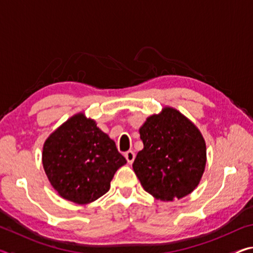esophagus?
<instances>
[{"label": "esophagus", "instance_id": "obj_1", "mask_svg": "<svg viewBox=\"0 0 253 253\" xmlns=\"http://www.w3.org/2000/svg\"><path fill=\"white\" fill-rule=\"evenodd\" d=\"M125 158L127 160V162L129 163V164H131L132 162H134L135 160V153L132 151H128L125 153Z\"/></svg>", "mask_w": 253, "mask_h": 253}]
</instances>
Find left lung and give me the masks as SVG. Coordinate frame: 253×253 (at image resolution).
Masks as SVG:
<instances>
[{"mask_svg":"<svg viewBox=\"0 0 253 253\" xmlns=\"http://www.w3.org/2000/svg\"><path fill=\"white\" fill-rule=\"evenodd\" d=\"M144 148L132 164L144 190L162 201L190 194L198 186L207 163L200 130L179 111L164 108L139 129Z\"/></svg>","mask_w":253,"mask_h":253,"instance_id":"1","label":"left lung"}]
</instances>
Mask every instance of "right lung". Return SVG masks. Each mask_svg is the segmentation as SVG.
I'll list each match as a JSON object with an SVG mask.
<instances>
[{"instance_id": "add662e5", "label": "right lung", "mask_w": 253, "mask_h": 253, "mask_svg": "<svg viewBox=\"0 0 253 253\" xmlns=\"http://www.w3.org/2000/svg\"><path fill=\"white\" fill-rule=\"evenodd\" d=\"M42 163L60 196L87 204L109 191L114 174L126 160L95 121L78 114L45 140Z\"/></svg>"}]
</instances>
